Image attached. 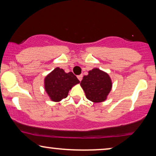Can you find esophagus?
Here are the masks:
<instances>
[{
  "label": "esophagus",
  "instance_id": "obj_1",
  "mask_svg": "<svg viewBox=\"0 0 156 156\" xmlns=\"http://www.w3.org/2000/svg\"><path fill=\"white\" fill-rule=\"evenodd\" d=\"M82 74H81V75H79V76H77V78H78V80H80V81H82Z\"/></svg>",
  "mask_w": 156,
  "mask_h": 156
}]
</instances>
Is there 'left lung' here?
Wrapping results in <instances>:
<instances>
[{"mask_svg":"<svg viewBox=\"0 0 156 156\" xmlns=\"http://www.w3.org/2000/svg\"><path fill=\"white\" fill-rule=\"evenodd\" d=\"M87 99L98 103L104 101L112 89V84L108 74L97 68L90 70L81 82Z\"/></svg>","mask_w":156,"mask_h":156,"instance_id":"obj_1","label":"left lung"}]
</instances>
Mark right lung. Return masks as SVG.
Masks as SVG:
<instances>
[{
  "label": "right lung",
  "instance_id": "1",
  "mask_svg": "<svg viewBox=\"0 0 156 156\" xmlns=\"http://www.w3.org/2000/svg\"><path fill=\"white\" fill-rule=\"evenodd\" d=\"M78 83L80 80L72 72L65 73L57 67L45 77L44 88L52 101H59L67 97L69 89Z\"/></svg>",
  "mask_w": 156,
  "mask_h": 156
}]
</instances>
